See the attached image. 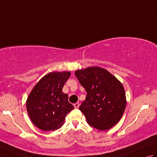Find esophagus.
<instances>
[{
	"label": "esophagus",
	"instance_id": "34e87169",
	"mask_svg": "<svg viewBox=\"0 0 157 157\" xmlns=\"http://www.w3.org/2000/svg\"><path fill=\"white\" fill-rule=\"evenodd\" d=\"M73 106H74L75 109H78V108H79V103H78V102H76V103H75L74 105H73Z\"/></svg>",
	"mask_w": 157,
	"mask_h": 157
}]
</instances>
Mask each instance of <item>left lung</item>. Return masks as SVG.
Instances as JSON below:
<instances>
[{
    "instance_id": "1",
    "label": "left lung",
    "mask_w": 157,
    "mask_h": 157,
    "mask_svg": "<svg viewBox=\"0 0 157 157\" xmlns=\"http://www.w3.org/2000/svg\"><path fill=\"white\" fill-rule=\"evenodd\" d=\"M75 75L87 92L79 109L88 124L101 131L111 128L121 119L126 106L121 83L100 67L77 70Z\"/></svg>"
}]
</instances>
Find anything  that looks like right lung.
I'll use <instances>...</instances> for the list:
<instances>
[{
  "mask_svg": "<svg viewBox=\"0 0 157 157\" xmlns=\"http://www.w3.org/2000/svg\"><path fill=\"white\" fill-rule=\"evenodd\" d=\"M69 71L52 72L36 84L28 97L26 107L34 124L44 131H55L64 124L66 115L74 109L68 95L62 92Z\"/></svg>",
  "mask_w": 157,
  "mask_h": 157,
  "instance_id": "right-lung-1",
  "label": "right lung"
}]
</instances>
